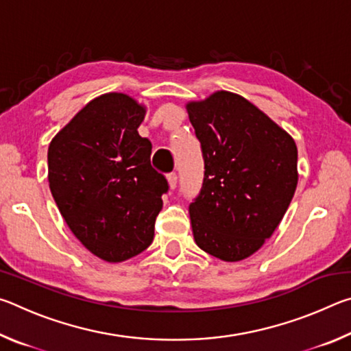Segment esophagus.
Returning a JSON list of instances; mask_svg holds the SVG:
<instances>
[{"instance_id": "34e87169", "label": "esophagus", "mask_w": 351, "mask_h": 351, "mask_svg": "<svg viewBox=\"0 0 351 351\" xmlns=\"http://www.w3.org/2000/svg\"><path fill=\"white\" fill-rule=\"evenodd\" d=\"M167 181H169V187L173 190L176 187V181H178V176H176L175 171H173V173L167 175Z\"/></svg>"}]
</instances>
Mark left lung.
<instances>
[{
    "mask_svg": "<svg viewBox=\"0 0 351 351\" xmlns=\"http://www.w3.org/2000/svg\"><path fill=\"white\" fill-rule=\"evenodd\" d=\"M186 110L206 169L189 207L195 243L223 261L245 260L274 234L294 197L295 142L240 94L215 91Z\"/></svg>",
    "mask_w": 351,
    "mask_h": 351,
    "instance_id": "left-lung-1",
    "label": "left lung"
}]
</instances>
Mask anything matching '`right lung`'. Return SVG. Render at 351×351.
Returning <instances> with one entry per match:
<instances>
[{"label": "right lung", "instance_id": "right-lung-1", "mask_svg": "<svg viewBox=\"0 0 351 351\" xmlns=\"http://www.w3.org/2000/svg\"><path fill=\"white\" fill-rule=\"evenodd\" d=\"M147 106L123 93L88 102L52 138L47 181L71 232L93 255L121 263L152 245L167 181L138 128Z\"/></svg>", "mask_w": 351, "mask_h": 351}]
</instances>
